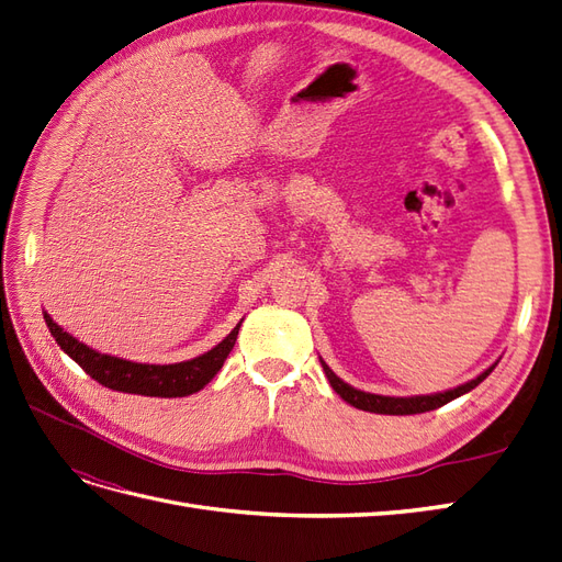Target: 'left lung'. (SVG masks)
I'll use <instances>...</instances> for the list:
<instances>
[{
	"mask_svg": "<svg viewBox=\"0 0 562 562\" xmlns=\"http://www.w3.org/2000/svg\"><path fill=\"white\" fill-rule=\"evenodd\" d=\"M323 370H326V378L330 382V386L337 391L339 398L347 401L349 405L359 407V411L366 413H378V415H417V413H429L436 411V407L446 405L459 396L469 394L471 389L479 386L492 370H495L497 363H492L485 372H481L479 378L467 382V384H459L454 389L448 391H440V394H427V396H380V394H368V391L361 389H353L351 384L339 380L335 372L326 366V361H321Z\"/></svg>",
	"mask_w": 562,
	"mask_h": 562,
	"instance_id": "left-lung-1",
	"label": "left lung"
}]
</instances>
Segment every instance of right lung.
<instances>
[{"label": "right lung", "instance_id": "add662e5", "mask_svg": "<svg viewBox=\"0 0 562 562\" xmlns=\"http://www.w3.org/2000/svg\"><path fill=\"white\" fill-rule=\"evenodd\" d=\"M44 321L50 335L56 337L58 347L70 356L75 363H79L83 372L91 375L98 384L114 391H124V394L159 396V398L190 396L194 391L206 386L217 375V370L223 368L229 351L234 349L236 335H239V328H241V321H239L223 342L215 345L211 351L196 356V359L157 366V363H135L126 359H116V356H110V353H100L79 342V339L72 337L70 333H65L46 312H44Z\"/></svg>", "mask_w": 562, "mask_h": 562}]
</instances>
